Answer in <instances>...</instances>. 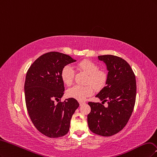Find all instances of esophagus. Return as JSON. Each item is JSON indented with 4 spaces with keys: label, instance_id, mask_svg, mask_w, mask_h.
Masks as SVG:
<instances>
[{
    "label": "esophagus",
    "instance_id": "1",
    "mask_svg": "<svg viewBox=\"0 0 157 157\" xmlns=\"http://www.w3.org/2000/svg\"><path fill=\"white\" fill-rule=\"evenodd\" d=\"M79 105H82V104H85V102H84V101H79Z\"/></svg>",
    "mask_w": 157,
    "mask_h": 157
}]
</instances>
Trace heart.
<instances>
[{"mask_svg": "<svg viewBox=\"0 0 157 157\" xmlns=\"http://www.w3.org/2000/svg\"><path fill=\"white\" fill-rule=\"evenodd\" d=\"M78 67L89 75L87 84H92L97 90L104 87L108 81V74L104 70H100L97 64L89 60H83L78 64ZM74 74V70L71 66L66 65L61 70L60 77L65 85L70 86L73 83ZM92 86L75 85L67 90V96L78 100H83L94 93V88Z\"/></svg>", "mask_w": 157, "mask_h": 157, "instance_id": "obj_1", "label": "heart"}]
</instances>
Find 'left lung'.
I'll list each match as a JSON object with an SVG mask.
<instances>
[{
    "label": "left lung",
    "mask_w": 157,
    "mask_h": 157,
    "mask_svg": "<svg viewBox=\"0 0 157 157\" xmlns=\"http://www.w3.org/2000/svg\"><path fill=\"white\" fill-rule=\"evenodd\" d=\"M106 64L108 70L106 86L96 95L102 100L89 102L90 112L87 115L89 129L102 136H111L122 130L132 113L136 97L135 74L129 64L117 56H98ZM108 101L104 107L103 102Z\"/></svg>",
    "instance_id": "1"
}]
</instances>
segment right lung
<instances>
[{
	"instance_id": "1",
	"label": "right lung",
	"mask_w": 157,
	"mask_h": 157,
	"mask_svg": "<svg viewBox=\"0 0 157 157\" xmlns=\"http://www.w3.org/2000/svg\"><path fill=\"white\" fill-rule=\"evenodd\" d=\"M75 61L68 55L48 52L35 60L27 72L24 89L27 112L35 127L47 137L67 134L72 115L79 105L73 98L55 104L64 94L61 70Z\"/></svg>"
}]
</instances>
